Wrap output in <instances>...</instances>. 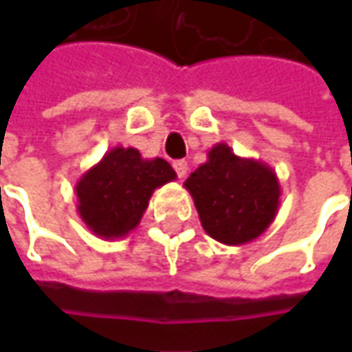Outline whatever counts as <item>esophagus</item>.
I'll return each mask as SVG.
<instances>
[{
	"mask_svg": "<svg viewBox=\"0 0 352 352\" xmlns=\"http://www.w3.org/2000/svg\"><path fill=\"white\" fill-rule=\"evenodd\" d=\"M174 170H176L178 178H186V174H188V162L186 160H176L174 162Z\"/></svg>",
	"mask_w": 352,
	"mask_h": 352,
	"instance_id": "obj_1",
	"label": "esophagus"
}]
</instances>
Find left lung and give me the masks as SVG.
I'll use <instances>...</instances> for the list:
<instances>
[{"instance_id":"1","label":"left lung","mask_w":352,"mask_h":352,"mask_svg":"<svg viewBox=\"0 0 352 352\" xmlns=\"http://www.w3.org/2000/svg\"><path fill=\"white\" fill-rule=\"evenodd\" d=\"M184 186L206 233L233 247L263 235L280 206L276 172L261 160L236 156L227 142H217Z\"/></svg>"}]
</instances>
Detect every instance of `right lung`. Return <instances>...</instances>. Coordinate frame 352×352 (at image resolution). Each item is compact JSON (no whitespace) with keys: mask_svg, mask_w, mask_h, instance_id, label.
I'll return each instance as SVG.
<instances>
[{"mask_svg":"<svg viewBox=\"0 0 352 352\" xmlns=\"http://www.w3.org/2000/svg\"><path fill=\"white\" fill-rule=\"evenodd\" d=\"M176 180L164 158H142L133 146H116L76 182L78 213L94 235L123 239L141 223L156 188Z\"/></svg>","mask_w":352,"mask_h":352,"instance_id":"obj_1","label":"right lung"}]
</instances>
